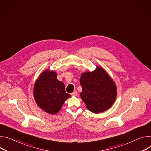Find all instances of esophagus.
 <instances>
[{"label": "esophagus", "mask_w": 151, "mask_h": 151, "mask_svg": "<svg viewBox=\"0 0 151 151\" xmlns=\"http://www.w3.org/2000/svg\"><path fill=\"white\" fill-rule=\"evenodd\" d=\"M71 94H72V96H77L78 93H77V91H73Z\"/></svg>", "instance_id": "esophagus-1"}]
</instances>
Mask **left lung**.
<instances>
[{
  "mask_svg": "<svg viewBox=\"0 0 151 151\" xmlns=\"http://www.w3.org/2000/svg\"><path fill=\"white\" fill-rule=\"evenodd\" d=\"M80 84L83 88L81 98L88 110L93 113L106 110L116 100V87L111 78L100 67L93 72L82 74Z\"/></svg>",
  "mask_w": 151,
  "mask_h": 151,
  "instance_id": "obj_1",
  "label": "left lung"
}]
</instances>
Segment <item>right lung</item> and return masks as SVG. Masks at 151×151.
<instances>
[{"instance_id": "1", "label": "right lung", "mask_w": 151, "mask_h": 151, "mask_svg": "<svg viewBox=\"0 0 151 151\" xmlns=\"http://www.w3.org/2000/svg\"><path fill=\"white\" fill-rule=\"evenodd\" d=\"M57 76L53 71H45L37 80L34 89V98L39 107L52 114L57 113L65 101L70 97Z\"/></svg>"}]
</instances>
